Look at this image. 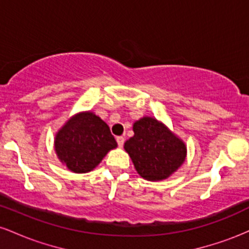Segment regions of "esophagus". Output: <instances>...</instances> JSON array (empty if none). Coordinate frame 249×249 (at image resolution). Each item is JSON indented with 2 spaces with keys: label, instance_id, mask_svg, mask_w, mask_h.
<instances>
[{
  "label": "esophagus",
  "instance_id": "1",
  "mask_svg": "<svg viewBox=\"0 0 249 249\" xmlns=\"http://www.w3.org/2000/svg\"><path fill=\"white\" fill-rule=\"evenodd\" d=\"M124 142H125V138L124 137H117V142H118V146L119 147H123V145H124Z\"/></svg>",
  "mask_w": 249,
  "mask_h": 249
}]
</instances>
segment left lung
I'll use <instances>...</instances> for the list:
<instances>
[{
    "label": "left lung",
    "mask_w": 249,
    "mask_h": 249,
    "mask_svg": "<svg viewBox=\"0 0 249 249\" xmlns=\"http://www.w3.org/2000/svg\"><path fill=\"white\" fill-rule=\"evenodd\" d=\"M133 132L124 148L142 178L164 180L184 164L187 153L185 142L156 118L142 117L133 124Z\"/></svg>",
    "instance_id": "8db88e82"
}]
</instances>
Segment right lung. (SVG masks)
<instances>
[{
  "label": "right lung",
  "mask_w": 249,
  "mask_h": 249,
  "mask_svg": "<svg viewBox=\"0 0 249 249\" xmlns=\"http://www.w3.org/2000/svg\"><path fill=\"white\" fill-rule=\"evenodd\" d=\"M116 147L107 123L90 111L71 117L55 137L57 157L75 173L92 171Z\"/></svg>",
  "instance_id": "1"
}]
</instances>
